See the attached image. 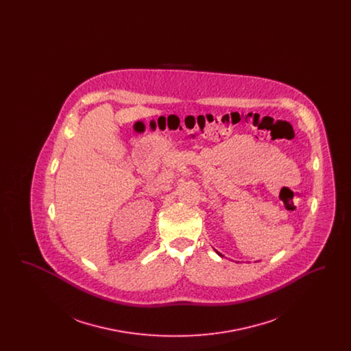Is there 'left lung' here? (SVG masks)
I'll use <instances>...</instances> for the list:
<instances>
[{
	"mask_svg": "<svg viewBox=\"0 0 351 351\" xmlns=\"http://www.w3.org/2000/svg\"><path fill=\"white\" fill-rule=\"evenodd\" d=\"M218 255H221V254H219V252H218Z\"/></svg>",
	"mask_w": 351,
	"mask_h": 351,
	"instance_id": "obj_1",
	"label": "left lung"
}]
</instances>
